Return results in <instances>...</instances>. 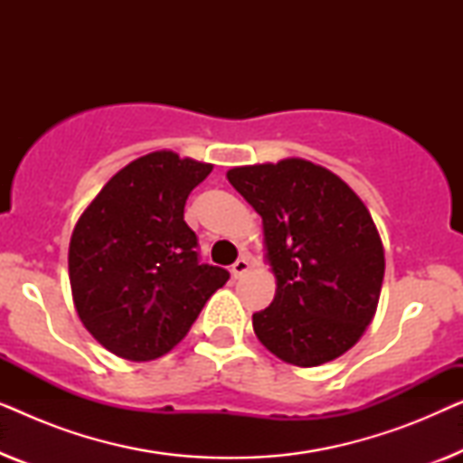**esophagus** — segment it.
<instances>
[{
	"mask_svg": "<svg viewBox=\"0 0 463 463\" xmlns=\"http://www.w3.org/2000/svg\"><path fill=\"white\" fill-rule=\"evenodd\" d=\"M250 269V257H240L236 263L232 265V274H233V278H242L246 271Z\"/></svg>",
	"mask_w": 463,
	"mask_h": 463,
	"instance_id": "34e87169",
	"label": "esophagus"
}]
</instances>
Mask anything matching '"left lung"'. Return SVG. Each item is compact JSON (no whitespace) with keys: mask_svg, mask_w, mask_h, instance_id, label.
<instances>
[{"mask_svg":"<svg viewBox=\"0 0 463 463\" xmlns=\"http://www.w3.org/2000/svg\"><path fill=\"white\" fill-rule=\"evenodd\" d=\"M261 214L269 307L252 314L257 339L284 363L318 366L358 344L382 295L383 244L369 208L337 175L301 157L227 170Z\"/></svg>","mask_w":463,"mask_h":463,"instance_id":"obj_1","label":"left lung"}]
</instances>
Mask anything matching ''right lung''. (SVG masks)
Instances as JSON below:
<instances>
[{"instance_id": "obj_1", "label": "right lung", "mask_w": 463, "mask_h": 463, "mask_svg": "<svg viewBox=\"0 0 463 463\" xmlns=\"http://www.w3.org/2000/svg\"><path fill=\"white\" fill-rule=\"evenodd\" d=\"M211 170L175 151H151L118 170L73 227L75 312L119 358L145 363L173 350L230 280L227 269L198 261V238L183 221L187 195Z\"/></svg>"}]
</instances>
